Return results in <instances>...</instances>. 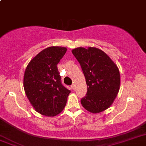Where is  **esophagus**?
I'll use <instances>...</instances> for the list:
<instances>
[{"label":"esophagus","mask_w":146,"mask_h":146,"mask_svg":"<svg viewBox=\"0 0 146 146\" xmlns=\"http://www.w3.org/2000/svg\"><path fill=\"white\" fill-rule=\"evenodd\" d=\"M72 89H73V90H74L76 89V84H73L72 85Z\"/></svg>","instance_id":"esophagus-1"}]
</instances>
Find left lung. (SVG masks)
<instances>
[{
  "mask_svg": "<svg viewBox=\"0 0 146 146\" xmlns=\"http://www.w3.org/2000/svg\"><path fill=\"white\" fill-rule=\"evenodd\" d=\"M72 52L81 65L87 86L82 105L91 113L103 112L112 105L120 90L118 67L105 52L96 47H77Z\"/></svg>",
  "mask_w": 146,
  "mask_h": 146,
  "instance_id": "1",
  "label": "left lung"
}]
</instances>
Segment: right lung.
<instances>
[{"label":"right lung","instance_id":"obj_1","mask_svg":"<svg viewBox=\"0 0 146 146\" xmlns=\"http://www.w3.org/2000/svg\"><path fill=\"white\" fill-rule=\"evenodd\" d=\"M67 48L50 46L36 55L28 64L23 76L25 93L37 112L54 117L64 108L70 90L64 87L57 64Z\"/></svg>","mask_w":146,"mask_h":146}]
</instances>
